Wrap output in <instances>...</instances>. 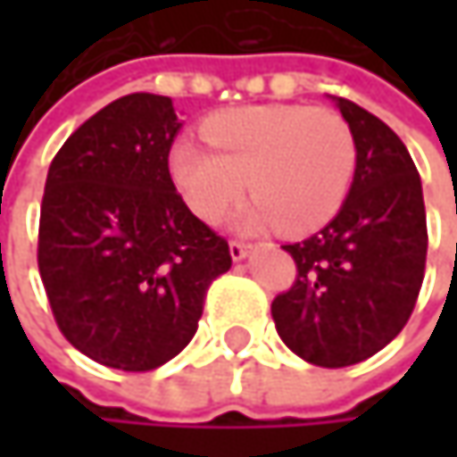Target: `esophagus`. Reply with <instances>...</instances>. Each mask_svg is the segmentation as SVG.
I'll return each instance as SVG.
<instances>
[{"label": "esophagus", "instance_id": "esophagus-1", "mask_svg": "<svg viewBox=\"0 0 457 457\" xmlns=\"http://www.w3.org/2000/svg\"><path fill=\"white\" fill-rule=\"evenodd\" d=\"M248 251H251V243H243V240H229V256H232L235 262L245 259V256H248Z\"/></svg>", "mask_w": 457, "mask_h": 457}]
</instances>
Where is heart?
Here are the masks:
<instances>
[{
    "label": "heart",
    "instance_id": "b5f03b06",
    "mask_svg": "<svg viewBox=\"0 0 457 457\" xmlns=\"http://www.w3.org/2000/svg\"><path fill=\"white\" fill-rule=\"evenodd\" d=\"M201 135L212 150L179 139L169 153V171L204 222H220L248 187L256 204L243 214L245 228L307 232L328 225L352 190L357 139L333 108H232L209 116Z\"/></svg>",
    "mask_w": 457,
    "mask_h": 457
}]
</instances>
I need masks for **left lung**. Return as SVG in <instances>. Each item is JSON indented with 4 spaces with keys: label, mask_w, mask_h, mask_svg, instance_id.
Instances as JSON below:
<instances>
[{
    "label": "left lung",
    "mask_w": 457,
    "mask_h": 457,
    "mask_svg": "<svg viewBox=\"0 0 457 457\" xmlns=\"http://www.w3.org/2000/svg\"><path fill=\"white\" fill-rule=\"evenodd\" d=\"M357 139V171L341 212L302 243L283 245L296 280L272 302L291 352L346 368L381 352L411 320L426 270V209L405 142L352 100H336Z\"/></svg>",
    "instance_id": "8db88e82"
}]
</instances>
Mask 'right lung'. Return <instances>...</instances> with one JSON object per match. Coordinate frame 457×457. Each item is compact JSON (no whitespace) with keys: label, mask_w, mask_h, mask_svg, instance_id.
Returning a JSON list of instances; mask_svg holds the SVG:
<instances>
[{"label":"right lung","mask_w":457,"mask_h":457,"mask_svg":"<svg viewBox=\"0 0 457 457\" xmlns=\"http://www.w3.org/2000/svg\"><path fill=\"white\" fill-rule=\"evenodd\" d=\"M169 97L135 92L87 119L49 163L39 275L60 333L100 365L145 373L198 330L228 240L177 193Z\"/></svg>","instance_id":"right-lung-1"}]
</instances>
